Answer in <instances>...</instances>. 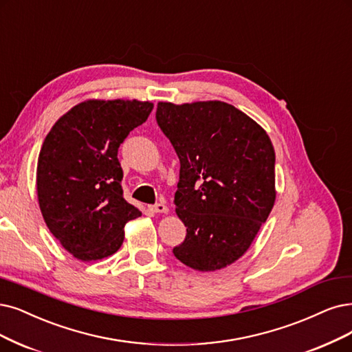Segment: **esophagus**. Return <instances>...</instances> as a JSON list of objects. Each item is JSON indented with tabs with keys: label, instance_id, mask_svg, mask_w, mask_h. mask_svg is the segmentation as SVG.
<instances>
[{
	"label": "esophagus",
	"instance_id": "34e87169",
	"mask_svg": "<svg viewBox=\"0 0 352 352\" xmlns=\"http://www.w3.org/2000/svg\"><path fill=\"white\" fill-rule=\"evenodd\" d=\"M149 209L153 213H168V207L164 203H156L153 206H149Z\"/></svg>",
	"mask_w": 352,
	"mask_h": 352
}]
</instances>
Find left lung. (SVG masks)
Masks as SVG:
<instances>
[{"label": "left lung", "instance_id": "8db88e82", "mask_svg": "<svg viewBox=\"0 0 352 352\" xmlns=\"http://www.w3.org/2000/svg\"><path fill=\"white\" fill-rule=\"evenodd\" d=\"M156 122L179 158L175 212L187 228L174 255L222 270L250 250L276 201V152L265 130L232 104L158 102Z\"/></svg>", "mask_w": 352, "mask_h": 352}]
</instances>
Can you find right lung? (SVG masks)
<instances>
[{
	"mask_svg": "<svg viewBox=\"0 0 352 352\" xmlns=\"http://www.w3.org/2000/svg\"><path fill=\"white\" fill-rule=\"evenodd\" d=\"M153 109L151 101L85 100L59 117L37 160L36 190L46 226L84 263L107 258L142 212L123 199L117 151Z\"/></svg>",
	"mask_w": 352,
	"mask_h": 352,
	"instance_id": "right-lung-1",
	"label": "right lung"
}]
</instances>
